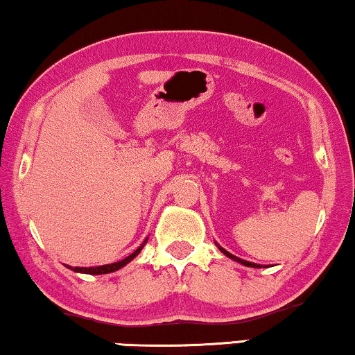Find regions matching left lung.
<instances>
[{"label": "left lung", "mask_w": 355, "mask_h": 355, "mask_svg": "<svg viewBox=\"0 0 355 355\" xmlns=\"http://www.w3.org/2000/svg\"><path fill=\"white\" fill-rule=\"evenodd\" d=\"M216 245H217V248H218V250H220L222 253H224V255H225V257H229V258H232V260H234V261H239V263H242L243 266H252V268H261V266H260V265H257V263H252V261L242 260V258H239V257L232 255V253H230V252H227V250H225V248H222V247H220V245H218L217 242H216Z\"/></svg>", "instance_id": "1"}]
</instances>
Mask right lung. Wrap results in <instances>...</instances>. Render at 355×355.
Wrapping results in <instances>:
<instances>
[{"mask_svg": "<svg viewBox=\"0 0 355 355\" xmlns=\"http://www.w3.org/2000/svg\"><path fill=\"white\" fill-rule=\"evenodd\" d=\"M146 242H148V237L143 240V243L139 245V247L133 253H131V255H128V257L123 258V260H120V261H115V263L100 265V266H71V265H65V266H67L69 270L76 271V273H85V275H107V273H113V271L123 268L125 265H128L135 257H138L139 252L143 250L144 245H146Z\"/></svg>", "mask_w": 355, "mask_h": 355, "instance_id": "1", "label": "right lung"}]
</instances>
